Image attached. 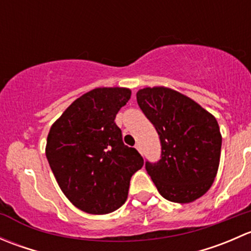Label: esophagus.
Wrapping results in <instances>:
<instances>
[{
    "instance_id": "1",
    "label": "esophagus",
    "mask_w": 251,
    "mask_h": 251,
    "mask_svg": "<svg viewBox=\"0 0 251 251\" xmlns=\"http://www.w3.org/2000/svg\"><path fill=\"white\" fill-rule=\"evenodd\" d=\"M135 148H136V149H137V151H141V146H140V144H138V143H137V144H136V146H135Z\"/></svg>"
}]
</instances>
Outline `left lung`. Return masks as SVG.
I'll list each match as a JSON object with an SVG mask.
<instances>
[{
    "mask_svg": "<svg viewBox=\"0 0 251 251\" xmlns=\"http://www.w3.org/2000/svg\"><path fill=\"white\" fill-rule=\"evenodd\" d=\"M136 97L160 137L161 159L146 163L159 193L179 204L203 197L214 183L221 156L216 118L196 100L165 86L141 88Z\"/></svg>",
    "mask_w": 251,
    "mask_h": 251,
    "instance_id": "1",
    "label": "left lung"
}]
</instances>
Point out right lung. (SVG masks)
<instances>
[{
    "label": "right lung",
    "mask_w": 251,
    "mask_h": 251,
    "mask_svg": "<svg viewBox=\"0 0 251 251\" xmlns=\"http://www.w3.org/2000/svg\"><path fill=\"white\" fill-rule=\"evenodd\" d=\"M130 97L126 87L93 88L50 126L48 164L64 196L81 211L105 215L119 209L127 199L131 176L143 166L114 121Z\"/></svg>",
    "instance_id": "1"
}]
</instances>
